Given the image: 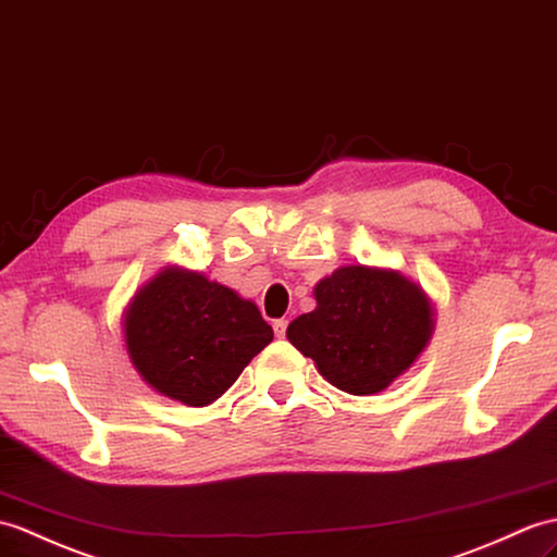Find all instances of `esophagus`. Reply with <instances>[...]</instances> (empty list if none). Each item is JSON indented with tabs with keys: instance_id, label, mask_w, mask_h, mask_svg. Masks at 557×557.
<instances>
[{
	"instance_id": "34e87169",
	"label": "esophagus",
	"mask_w": 557,
	"mask_h": 557,
	"mask_svg": "<svg viewBox=\"0 0 557 557\" xmlns=\"http://www.w3.org/2000/svg\"><path fill=\"white\" fill-rule=\"evenodd\" d=\"M273 330H275V337H284V332H287V320H284V318H280V320H275L273 322Z\"/></svg>"
}]
</instances>
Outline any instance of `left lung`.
Instances as JSON below:
<instances>
[{
    "label": "left lung",
    "instance_id": "8db88e82",
    "mask_svg": "<svg viewBox=\"0 0 557 557\" xmlns=\"http://www.w3.org/2000/svg\"><path fill=\"white\" fill-rule=\"evenodd\" d=\"M313 296L315 310L289 322L287 339L346 394L384 392L434 334L430 294L394 268L342 265L315 284Z\"/></svg>",
    "mask_w": 557,
    "mask_h": 557
}]
</instances>
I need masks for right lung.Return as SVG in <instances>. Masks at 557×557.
Instances as JSON below:
<instances>
[{"label":"right lung","instance_id":"right-lung-1","mask_svg":"<svg viewBox=\"0 0 557 557\" xmlns=\"http://www.w3.org/2000/svg\"><path fill=\"white\" fill-rule=\"evenodd\" d=\"M133 368L153 392L189 408L211 406L273 342L261 310L199 270L163 265L123 313Z\"/></svg>","mask_w":557,"mask_h":557}]
</instances>
